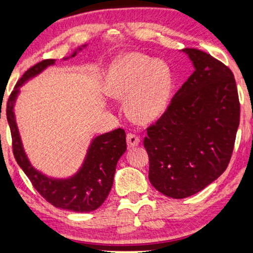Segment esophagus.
Instances as JSON below:
<instances>
[{
	"instance_id": "34e87169",
	"label": "esophagus",
	"mask_w": 253,
	"mask_h": 253,
	"mask_svg": "<svg viewBox=\"0 0 253 253\" xmlns=\"http://www.w3.org/2000/svg\"><path fill=\"white\" fill-rule=\"evenodd\" d=\"M126 143H127V146H129V147L138 146V145H139V143H140V138L134 133H127Z\"/></svg>"
}]
</instances>
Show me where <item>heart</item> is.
Masks as SVG:
<instances>
[{"instance_id": "b5f03b06", "label": "heart", "mask_w": 253, "mask_h": 253, "mask_svg": "<svg viewBox=\"0 0 253 253\" xmlns=\"http://www.w3.org/2000/svg\"><path fill=\"white\" fill-rule=\"evenodd\" d=\"M174 79L167 62L141 53L123 55L112 65L107 89L113 98L126 99L133 120L148 123L167 110Z\"/></svg>"}]
</instances>
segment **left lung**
I'll return each instance as SVG.
<instances>
[{"mask_svg": "<svg viewBox=\"0 0 253 253\" xmlns=\"http://www.w3.org/2000/svg\"><path fill=\"white\" fill-rule=\"evenodd\" d=\"M195 71L144 139L148 178L162 195L182 199L226 170L240 126L233 72L205 51L185 48Z\"/></svg>", "mask_w": 253, "mask_h": 253, "instance_id": "obj_1", "label": "left lung"}]
</instances>
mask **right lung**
Segmentation results:
<instances>
[{"label": "right lung", "instance_id": "1", "mask_svg": "<svg viewBox=\"0 0 253 253\" xmlns=\"http://www.w3.org/2000/svg\"><path fill=\"white\" fill-rule=\"evenodd\" d=\"M78 50H82V48ZM76 54L77 50L74 51L70 57H74ZM67 58L69 57L64 60ZM54 63L55 60H43L30 68L22 76L9 96L6 102V119L11 131L13 155L34 189L48 203L58 209L72 212H92L102 205L112 189L117 161L126 150V131L119 127L92 139L82 167L71 177L51 178L37 170L31 165L24 151L13 107L20 86Z\"/></svg>", "mask_w": 253, "mask_h": 253}]
</instances>
